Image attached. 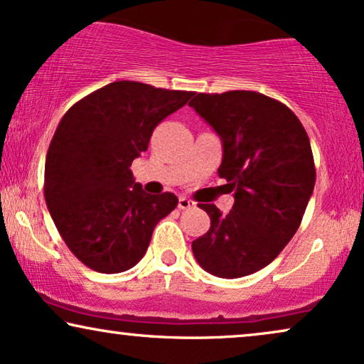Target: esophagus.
<instances>
[{
  "mask_svg": "<svg viewBox=\"0 0 364 364\" xmlns=\"http://www.w3.org/2000/svg\"><path fill=\"white\" fill-rule=\"evenodd\" d=\"M191 207H193V202L191 199H187V197H181V199H178V209L181 210H187L191 209Z\"/></svg>",
  "mask_w": 364,
  "mask_h": 364,
  "instance_id": "esophagus-1",
  "label": "esophagus"
}]
</instances>
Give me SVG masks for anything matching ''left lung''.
I'll return each mask as SVG.
<instances>
[{
    "mask_svg": "<svg viewBox=\"0 0 364 364\" xmlns=\"http://www.w3.org/2000/svg\"><path fill=\"white\" fill-rule=\"evenodd\" d=\"M188 103L223 141L219 177L234 192L223 214L199 204L210 229L192 252L212 276L235 279L266 267L292 239L313 196L316 168L309 136L284 103L249 90L193 93Z\"/></svg>",
    "mask_w": 364,
    "mask_h": 364,
    "instance_id": "obj_1",
    "label": "left lung"
}]
</instances>
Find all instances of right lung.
<instances>
[{"label":"right lung","instance_id":"right-lung-1","mask_svg":"<svg viewBox=\"0 0 364 364\" xmlns=\"http://www.w3.org/2000/svg\"><path fill=\"white\" fill-rule=\"evenodd\" d=\"M192 95L122 80L60 120L46 154L45 200L61 239L87 267L103 274L134 267L159 220L177 207L172 192H145L130 165L155 127Z\"/></svg>","mask_w":364,"mask_h":364}]
</instances>
